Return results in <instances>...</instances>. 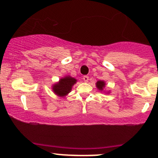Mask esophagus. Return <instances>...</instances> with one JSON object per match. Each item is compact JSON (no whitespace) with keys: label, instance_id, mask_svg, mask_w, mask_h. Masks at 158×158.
Segmentation results:
<instances>
[{"label":"esophagus","instance_id":"1","mask_svg":"<svg viewBox=\"0 0 158 158\" xmlns=\"http://www.w3.org/2000/svg\"><path fill=\"white\" fill-rule=\"evenodd\" d=\"M83 80H84L85 82H88V80H89V77L88 76H84L83 77Z\"/></svg>","mask_w":158,"mask_h":158}]
</instances>
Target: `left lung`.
<instances>
[{"label": "left lung", "mask_w": 158, "mask_h": 158, "mask_svg": "<svg viewBox=\"0 0 158 158\" xmlns=\"http://www.w3.org/2000/svg\"><path fill=\"white\" fill-rule=\"evenodd\" d=\"M96 85H97V88L99 90H103V89H104V88H105V86H106V83H105L104 81L99 80V81H97Z\"/></svg>", "instance_id": "obj_1"}]
</instances>
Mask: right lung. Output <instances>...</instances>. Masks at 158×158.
<instances>
[{
    "mask_svg": "<svg viewBox=\"0 0 158 158\" xmlns=\"http://www.w3.org/2000/svg\"><path fill=\"white\" fill-rule=\"evenodd\" d=\"M77 82V79L70 76L61 78L59 82L52 85V90L59 97H65L71 91L72 87Z\"/></svg>",
    "mask_w": 158,
    "mask_h": 158,
    "instance_id": "obj_1",
    "label": "right lung"
}]
</instances>
